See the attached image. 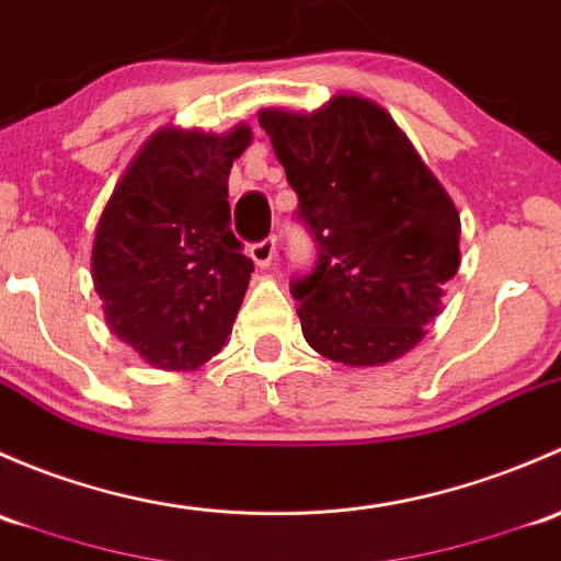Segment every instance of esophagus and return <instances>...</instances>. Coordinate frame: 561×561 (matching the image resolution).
<instances>
[{"instance_id":"obj_1","label":"esophagus","mask_w":561,"mask_h":561,"mask_svg":"<svg viewBox=\"0 0 561 561\" xmlns=\"http://www.w3.org/2000/svg\"><path fill=\"white\" fill-rule=\"evenodd\" d=\"M251 259L259 264V267H270L275 259V238H267L251 248Z\"/></svg>"}]
</instances>
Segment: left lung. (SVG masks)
Here are the masks:
<instances>
[{"instance_id":"1","label":"left lung","mask_w":561,"mask_h":561,"mask_svg":"<svg viewBox=\"0 0 561 561\" xmlns=\"http://www.w3.org/2000/svg\"><path fill=\"white\" fill-rule=\"evenodd\" d=\"M259 124L319 242L313 273L291 283L305 340L348 367L400 359L459 270L454 199L394 118L359 94L313 113L264 107Z\"/></svg>"}]
</instances>
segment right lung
<instances>
[{
  "label": "right lung",
  "mask_w": 561,
  "mask_h": 561,
  "mask_svg": "<svg viewBox=\"0 0 561 561\" xmlns=\"http://www.w3.org/2000/svg\"><path fill=\"white\" fill-rule=\"evenodd\" d=\"M251 126H161L96 224L91 278L110 332L156 369H196L227 345L253 262L229 229V172Z\"/></svg>",
  "instance_id": "1"
}]
</instances>
